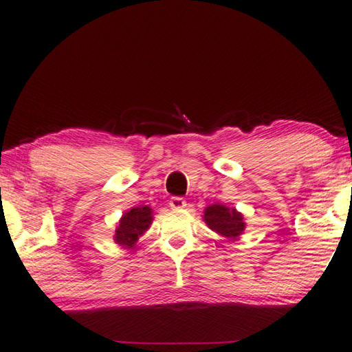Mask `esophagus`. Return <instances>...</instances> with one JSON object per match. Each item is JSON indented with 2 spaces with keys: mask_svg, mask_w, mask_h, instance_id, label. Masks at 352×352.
I'll return each mask as SVG.
<instances>
[{
  "mask_svg": "<svg viewBox=\"0 0 352 352\" xmlns=\"http://www.w3.org/2000/svg\"><path fill=\"white\" fill-rule=\"evenodd\" d=\"M186 199L181 198V197H175L170 199V207L171 209H182V207H186Z\"/></svg>",
  "mask_w": 352,
  "mask_h": 352,
  "instance_id": "obj_1",
  "label": "esophagus"
}]
</instances>
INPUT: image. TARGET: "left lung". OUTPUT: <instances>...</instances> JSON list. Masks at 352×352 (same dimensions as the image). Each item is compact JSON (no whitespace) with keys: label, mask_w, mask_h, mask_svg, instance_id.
<instances>
[{"label":"left lung","mask_w":352,"mask_h":352,"mask_svg":"<svg viewBox=\"0 0 352 352\" xmlns=\"http://www.w3.org/2000/svg\"><path fill=\"white\" fill-rule=\"evenodd\" d=\"M204 221L212 230L223 237L235 239L245 230L243 217L235 209H229L221 204H212L204 212Z\"/></svg>","instance_id":"8db88e82"}]
</instances>
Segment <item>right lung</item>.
Returning <instances> with one entry per match:
<instances>
[{"label":"right lung","mask_w":352,"mask_h":352,"mask_svg":"<svg viewBox=\"0 0 352 352\" xmlns=\"http://www.w3.org/2000/svg\"><path fill=\"white\" fill-rule=\"evenodd\" d=\"M153 221L151 209L148 206H138L124 214L115 230V241L118 245L132 246Z\"/></svg>","instance_id":"1"}]
</instances>
